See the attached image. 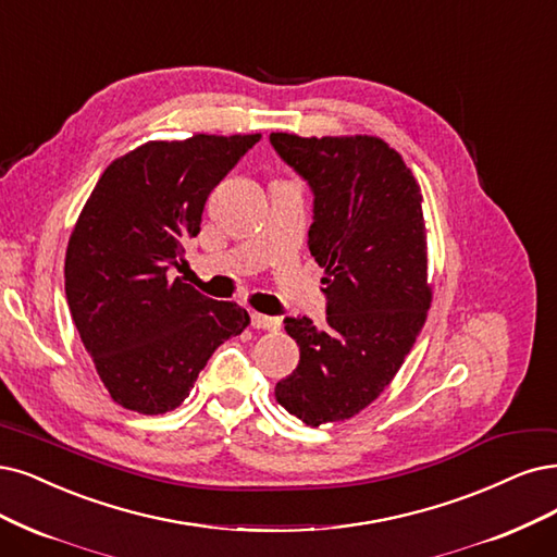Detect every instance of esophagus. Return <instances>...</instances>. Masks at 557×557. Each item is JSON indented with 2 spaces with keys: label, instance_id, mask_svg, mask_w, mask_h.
Segmentation results:
<instances>
[{
  "label": "esophagus",
  "instance_id": "1",
  "mask_svg": "<svg viewBox=\"0 0 557 557\" xmlns=\"http://www.w3.org/2000/svg\"><path fill=\"white\" fill-rule=\"evenodd\" d=\"M250 323H252V327H257V331H271V333L280 331V325H282V321L277 317H265L259 312L250 314Z\"/></svg>",
  "mask_w": 557,
  "mask_h": 557
}]
</instances>
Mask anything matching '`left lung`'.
<instances>
[{
	"label": "left lung",
	"mask_w": 557,
	"mask_h": 557,
	"mask_svg": "<svg viewBox=\"0 0 557 557\" xmlns=\"http://www.w3.org/2000/svg\"><path fill=\"white\" fill-rule=\"evenodd\" d=\"M271 144L314 195L307 245L327 300L323 327L284 319L300 360L275 397L310 426L348 420L395 379L426 321L420 185L379 137L271 133Z\"/></svg>",
	"instance_id": "8db88e82"
}]
</instances>
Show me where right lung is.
Listing matches in <instances>:
<instances>
[{"mask_svg":"<svg viewBox=\"0 0 557 557\" xmlns=\"http://www.w3.org/2000/svg\"><path fill=\"white\" fill-rule=\"evenodd\" d=\"M261 135L149 141L114 160L66 250L73 323L110 397L144 416L181 406L215 348L250 317L172 271L199 234L203 203Z\"/></svg>","mask_w":557,"mask_h":557,"instance_id":"right-lung-1","label":"right lung"}]
</instances>
